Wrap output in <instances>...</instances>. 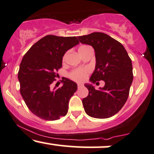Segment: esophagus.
<instances>
[{
	"instance_id": "34e87169",
	"label": "esophagus",
	"mask_w": 154,
	"mask_h": 154,
	"mask_svg": "<svg viewBox=\"0 0 154 154\" xmlns=\"http://www.w3.org/2000/svg\"><path fill=\"white\" fill-rule=\"evenodd\" d=\"M82 86H83V85L81 84H78V88H81Z\"/></svg>"
}]
</instances>
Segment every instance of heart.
Here are the masks:
<instances>
[{"mask_svg": "<svg viewBox=\"0 0 154 154\" xmlns=\"http://www.w3.org/2000/svg\"><path fill=\"white\" fill-rule=\"evenodd\" d=\"M87 46H82L79 49V54L81 53V52L84 50V49L87 48ZM88 73V70L87 68H78L73 70L71 73L70 74V77L72 80L77 81V82H82L86 79Z\"/></svg>", "mask_w": 154, "mask_h": 154, "instance_id": "1", "label": "heart"}]
</instances>
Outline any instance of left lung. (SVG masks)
Returning a JSON list of instances; mask_svg holds the SVG:
<instances>
[{"label": "left lung", "mask_w": 154, "mask_h": 154, "mask_svg": "<svg viewBox=\"0 0 154 154\" xmlns=\"http://www.w3.org/2000/svg\"><path fill=\"white\" fill-rule=\"evenodd\" d=\"M81 43L92 46L96 66L90 77L91 84H85L88 95L83 99L84 110L94 118H108L118 112L125 104L133 80V66L121 43L102 32L78 37ZM102 80L104 88L96 90L92 83Z\"/></svg>", "instance_id": "8db88e82"}]
</instances>
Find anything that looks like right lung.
<instances>
[{
    "label": "right lung",
    "instance_id": "obj_1",
    "mask_svg": "<svg viewBox=\"0 0 154 154\" xmlns=\"http://www.w3.org/2000/svg\"><path fill=\"white\" fill-rule=\"evenodd\" d=\"M78 44L75 37L47 35L23 56L18 73L20 93L30 111L39 118L56 120L68 113L76 83L66 78L61 87L52 88L51 84L55 72L62 67L65 53Z\"/></svg>",
    "mask_w": 154,
    "mask_h": 154
}]
</instances>
